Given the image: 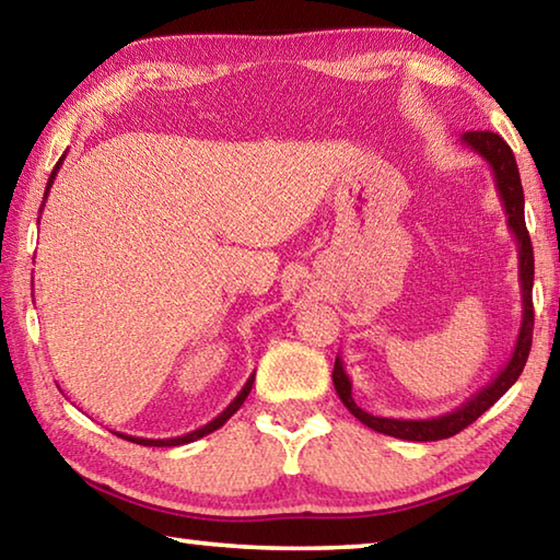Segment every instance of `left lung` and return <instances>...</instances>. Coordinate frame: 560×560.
I'll use <instances>...</instances> for the list:
<instances>
[{
  "label": "left lung",
  "instance_id": "left-lung-1",
  "mask_svg": "<svg viewBox=\"0 0 560 560\" xmlns=\"http://www.w3.org/2000/svg\"><path fill=\"white\" fill-rule=\"evenodd\" d=\"M462 145L469 148L474 155L487 160V165L494 173L497 192L501 207L506 210V224L511 234L516 236V249H518V287H521V326L516 336L514 353L506 360V365L491 377V383L481 387L479 393H474L467 402L454 407L452 412H444L438 417H422V420H397V417H377L365 412L363 407H358L353 400V383L343 368V358L336 355L334 365V385L350 412H353L360 422L368 428L383 434H390L397 440H410V442H438L447 440L452 434L462 432L464 428L485 415L491 405H494L501 395H504L511 385L518 381V375L524 373V365L528 360L530 338H534V301H530V291H534V246H530L526 220H524V187H521L516 158L511 153V148L504 143V138L489 130H471L462 136Z\"/></svg>",
  "mask_w": 560,
  "mask_h": 560
}]
</instances>
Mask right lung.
Listing matches in <instances>:
<instances>
[{
  "instance_id": "add662e5",
  "label": "right lung",
  "mask_w": 560,
  "mask_h": 560,
  "mask_svg": "<svg viewBox=\"0 0 560 560\" xmlns=\"http://www.w3.org/2000/svg\"><path fill=\"white\" fill-rule=\"evenodd\" d=\"M63 158H66V153L59 158V163L54 165V170H51V175H49V183H46V189H44V202H46V197H49V189H51V185H54V179H56V175H59V170H61V165H63ZM42 210H44V205H42ZM39 210V212H42ZM252 385H254V373L249 375V381L244 383V387L240 390V395L234 397V400L224 407V410L214 417L212 422H207L205 428H200V430H195V432H187V434H183V438H170V440H145V438H130V434H122V432H116L118 438H122V440H128V442H136V444H143V447H179V444H187V442H195V440H200V438H205V434H210V432H214V430H220L222 424L230 420V417L240 410L242 407V402L246 400V395L252 393Z\"/></svg>"
}]
</instances>
